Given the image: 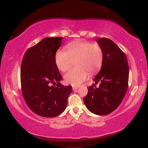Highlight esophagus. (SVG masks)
<instances>
[{"label":"esophagus","mask_w":148,"mask_h":148,"mask_svg":"<svg viewBox=\"0 0 148 148\" xmlns=\"http://www.w3.org/2000/svg\"><path fill=\"white\" fill-rule=\"evenodd\" d=\"M78 88V86H73V90L74 91H77V89Z\"/></svg>","instance_id":"esophagus-1"}]
</instances>
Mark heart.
I'll list each match as a JSON object with an SVG mask.
<instances>
[{"label":"heart","instance_id":"obj_1","mask_svg":"<svg viewBox=\"0 0 148 148\" xmlns=\"http://www.w3.org/2000/svg\"><path fill=\"white\" fill-rule=\"evenodd\" d=\"M66 50L57 52L55 62L58 69L62 71L70 69L75 62L77 67L64 75V81L67 84L78 86L88 78V71L95 72L102 64L103 51L97 44L75 41L69 44Z\"/></svg>","mask_w":148,"mask_h":148}]
</instances>
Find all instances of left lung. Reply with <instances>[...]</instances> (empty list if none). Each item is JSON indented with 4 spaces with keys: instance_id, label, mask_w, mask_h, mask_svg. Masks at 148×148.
I'll use <instances>...</instances> for the list:
<instances>
[{
    "instance_id": "8db88e82",
    "label": "left lung",
    "mask_w": 148,
    "mask_h": 148,
    "mask_svg": "<svg viewBox=\"0 0 148 148\" xmlns=\"http://www.w3.org/2000/svg\"><path fill=\"white\" fill-rule=\"evenodd\" d=\"M103 51L101 69L94 78L95 83L88 87L83 101L92 113L104 115L112 112L120 106L127 92L129 68L125 53L112 40L102 38L96 39Z\"/></svg>"
}]
</instances>
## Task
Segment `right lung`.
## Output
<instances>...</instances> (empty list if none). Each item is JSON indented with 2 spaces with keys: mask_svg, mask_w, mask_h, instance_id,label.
<instances>
[{
  "mask_svg": "<svg viewBox=\"0 0 148 148\" xmlns=\"http://www.w3.org/2000/svg\"><path fill=\"white\" fill-rule=\"evenodd\" d=\"M62 37L46 38L26 51L21 62V91L29 108L44 117L63 112L71 86H64L55 62Z\"/></svg>",
  "mask_w": 148,
  "mask_h": 148,
  "instance_id": "add662e5",
  "label": "right lung"
}]
</instances>
